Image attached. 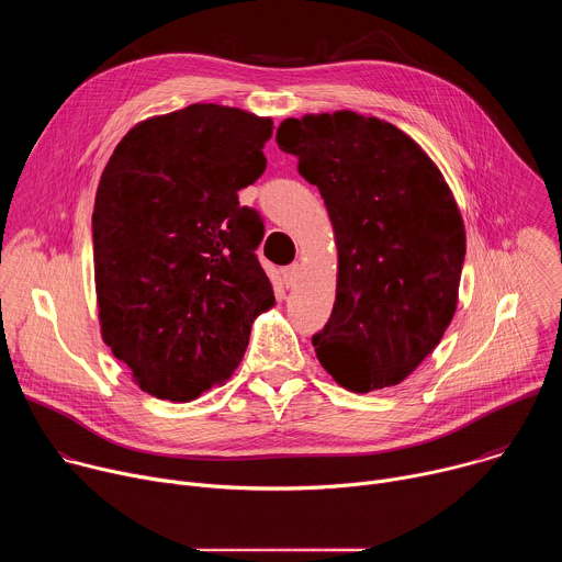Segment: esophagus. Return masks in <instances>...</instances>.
<instances>
[{
	"label": "esophagus",
	"instance_id": "1",
	"mask_svg": "<svg viewBox=\"0 0 562 562\" xmlns=\"http://www.w3.org/2000/svg\"><path fill=\"white\" fill-rule=\"evenodd\" d=\"M300 271H302L300 262H293V265L284 267V269H282V282H284L286 286H293V284H295V280L300 278Z\"/></svg>",
	"mask_w": 562,
	"mask_h": 562
}]
</instances>
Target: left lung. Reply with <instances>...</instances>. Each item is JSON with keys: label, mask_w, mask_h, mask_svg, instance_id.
<instances>
[{"label": "left lung", "mask_w": 562, "mask_h": 562, "mask_svg": "<svg viewBox=\"0 0 562 562\" xmlns=\"http://www.w3.org/2000/svg\"><path fill=\"white\" fill-rule=\"evenodd\" d=\"M276 142L323 195L338 289L313 347L356 393L403 382L456 313L464 224L429 155L393 124L353 111L289 117Z\"/></svg>", "instance_id": "obj_1"}]
</instances>
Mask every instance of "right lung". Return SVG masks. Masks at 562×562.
<instances>
[{
    "mask_svg": "<svg viewBox=\"0 0 562 562\" xmlns=\"http://www.w3.org/2000/svg\"><path fill=\"white\" fill-rule=\"evenodd\" d=\"M271 117L191 104L133 126L102 173L93 258L102 338L142 391L189 403L224 384L273 306L265 224L237 191L267 169Z\"/></svg>",
    "mask_w": 562,
    "mask_h": 562,
    "instance_id": "right-lung-1",
    "label": "right lung"
}]
</instances>
